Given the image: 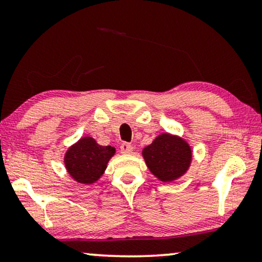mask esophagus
<instances>
[{
    "instance_id": "1",
    "label": "esophagus",
    "mask_w": 262,
    "mask_h": 262,
    "mask_svg": "<svg viewBox=\"0 0 262 262\" xmlns=\"http://www.w3.org/2000/svg\"><path fill=\"white\" fill-rule=\"evenodd\" d=\"M132 150H134V148H132L131 144H128V143H121L120 145V151L123 154H131Z\"/></svg>"
}]
</instances>
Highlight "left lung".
<instances>
[{
  "label": "left lung",
  "mask_w": 262,
  "mask_h": 262,
  "mask_svg": "<svg viewBox=\"0 0 262 262\" xmlns=\"http://www.w3.org/2000/svg\"><path fill=\"white\" fill-rule=\"evenodd\" d=\"M142 154L149 170L163 182L178 180L188 170L192 162V149L188 143L169 134L157 136Z\"/></svg>",
  "instance_id": "obj_1"
}]
</instances>
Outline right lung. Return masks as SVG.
Masks as SVG:
<instances>
[{"mask_svg": "<svg viewBox=\"0 0 262 262\" xmlns=\"http://www.w3.org/2000/svg\"><path fill=\"white\" fill-rule=\"evenodd\" d=\"M114 154L113 146L99 145L94 138L83 137L67 150L64 164L75 181L91 185L105 173L107 163Z\"/></svg>", "mask_w": 262, "mask_h": 262, "instance_id": "1", "label": "right lung"}]
</instances>
